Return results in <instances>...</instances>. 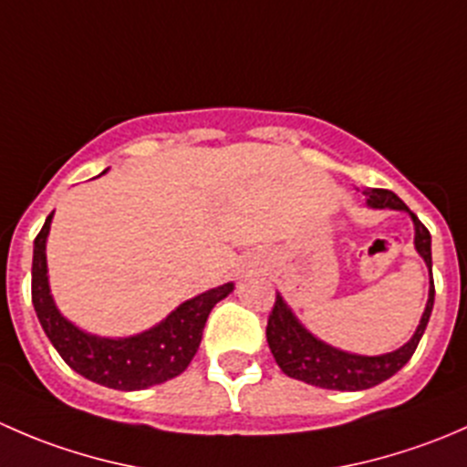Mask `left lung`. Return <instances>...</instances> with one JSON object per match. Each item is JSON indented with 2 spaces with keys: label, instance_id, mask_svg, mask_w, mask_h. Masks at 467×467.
I'll return each instance as SVG.
<instances>
[{
  "label": "left lung",
  "instance_id": "8db88e82",
  "mask_svg": "<svg viewBox=\"0 0 467 467\" xmlns=\"http://www.w3.org/2000/svg\"><path fill=\"white\" fill-rule=\"evenodd\" d=\"M366 196H368L370 207H379V210L390 207V210H402L411 214L413 225H416V251L420 253L431 273V234L425 228V223L390 190H366ZM431 309H434V277L430 280V300H427L425 314H422L420 325H418L411 341L404 343L400 350L389 352V355L361 357L337 350V348L318 341L296 321L282 296H275V305L268 314L266 341L277 366L289 378L321 386V389L364 390L393 378L411 359L422 334H425L427 323H430Z\"/></svg>",
  "mask_w": 467,
  "mask_h": 467
}]
</instances>
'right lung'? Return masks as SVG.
<instances>
[{"label":"right lung","mask_w":467,"mask_h":467,"mask_svg":"<svg viewBox=\"0 0 467 467\" xmlns=\"http://www.w3.org/2000/svg\"><path fill=\"white\" fill-rule=\"evenodd\" d=\"M51 216L54 212L47 216L45 225L33 242L31 300L37 321L65 364L89 381L117 390L149 389L181 375L199 350L212 307L233 291V285L228 282L187 300L162 323L138 337H92L77 325L65 321L49 294L45 244Z\"/></svg>","instance_id":"right-lung-1"}]
</instances>
